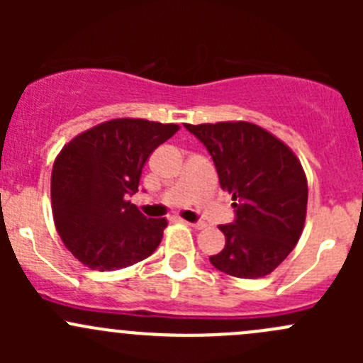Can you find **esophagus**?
I'll list each match as a JSON object with an SVG mask.
<instances>
[{
  "label": "esophagus",
  "mask_w": 363,
  "mask_h": 363,
  "mask_svg": "<svg viewBox=\"0 0 363 363\" xmlns=\"http://www.w3.org/2000/svg\"><path fill=\"white\" fill-rule=\"evenodd\" d=\"M189 226H193V228L195 230H202V228H205V223L203 221H196V223H188Z\"/></svg>",
  "instance_id": "esophagus-1"
}]
</instances>
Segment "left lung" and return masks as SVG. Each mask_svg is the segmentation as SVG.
Masks as SVG:
<instances>
[{
  "instance_id": "1",
  "label": "left lung",
  "mask_w": 363,
  "mask_h": 363,
  "mask_svg": "<svg viewBox=\"0 0 363 363\" xmlns=\"http://www.w3.org/2000/svg\"><path fill=\"white\" fill-rule=\"evenodd\" d=\"M214 161L235 219L219 230L225 247L211 263L228 276L272 272L296 246L306 221L307 181L294 152L252 123L184 124Z\"/></svg>"
}]
</instances>
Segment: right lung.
<instances>
[{"instance_id":"obj_1","label":"right lung","mask_w":363,"mask_h":363,"mask_svg":"<svg viewBox=\"0 0 363 363\" xmlns=\"http://www.w3.org/2000/svg\"><path fill=\"white\" fill-rule=\"evenodd\" d=\"M177 130V124L112 119L60 152L50 181L54 223L79 262L111 272L156 251L167 221L145 218L128 196L138 191L151 152Z\"/></svg>"}]
</instances>
